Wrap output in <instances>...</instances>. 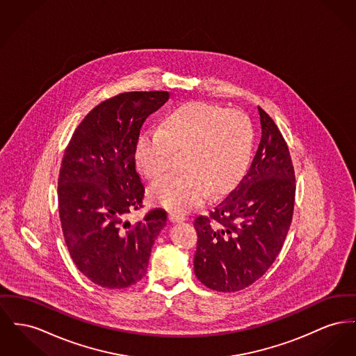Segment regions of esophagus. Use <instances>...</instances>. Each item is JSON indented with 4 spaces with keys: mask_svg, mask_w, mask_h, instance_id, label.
<instances>
[{
    "mask_svg": "<svg viewBox=\"0 0 356 356\" xmlns=\"http://www.w3.org/2000/svg\"><path fill=\"white\" fill-rule=\"evenodd\" d=\"M168 216H169V220L173 222V223H179V222L186 220V216H184V215H180V213H177V212H169Z\"/></svg>",
    "mask_w": 356,
    "mask_h": 356,
    "instance_id": "1",
    "label": "esophagus"
}]
</instances>
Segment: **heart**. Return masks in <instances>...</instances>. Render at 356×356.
<instances>
[{"label": "heart", "instance_id": "b5f03b06", "mask_svg": "<svg viewBox=\"0 0 356 356\" xmlns=\"http://www.w3.org/2000/svg\"><path fill=\"white\" fill-rule=\"evenodd\" d=\"M254 129L245 113L188 102L138 137L134 157L147 179L156 180L167 172L173 153H184V172L169 175L149 191L153 203L184 213L209 193L219 196L234 188L250 165Z\"/></svg>", "mask_w": 356, "mask_h": 356}]
</instances>
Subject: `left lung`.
Instances as JSON below:
<instances>
[{"instance_id": "left-lung-1", "label": "left lung", "mask_w": 356, "mask_h": 356, "mask_svg": "<svg viewBox=\"0 0 356 356\" xmlns=\"http://www.w3.org/2000/svg\"><path fill=\"white\" fill-rule=\"evenodd\" d=\"M261 143L238 186L209 216H197L193 269L212 291L238 292L261 278L282 249L292 222L296 179L288 145L258 107Z\"/></svg>"}]
</instances>
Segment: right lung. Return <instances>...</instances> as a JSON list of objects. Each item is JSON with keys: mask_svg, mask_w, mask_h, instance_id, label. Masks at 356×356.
I'll return each mask as SVG.
<instances>
[{"mask_svg": "<svg viewBox=\"0 0 356 356\" xmlns=\"http://www.w3.org/2000/svg\"><path fill=\"white\" fill-rule=\"evenodd\" d=\"M168 99V91L107 99L84 117L64 152L58 197L65 245L76 268L102 288L138 282L167 225L161 209L136 225L126 218L143 206L145 193L134 159L141 126Z\"/></svg>", "mask_w": 356, "mask_h": 356, "instance_id": "right-lung-1", "label": "right lung"}]
</instances>
